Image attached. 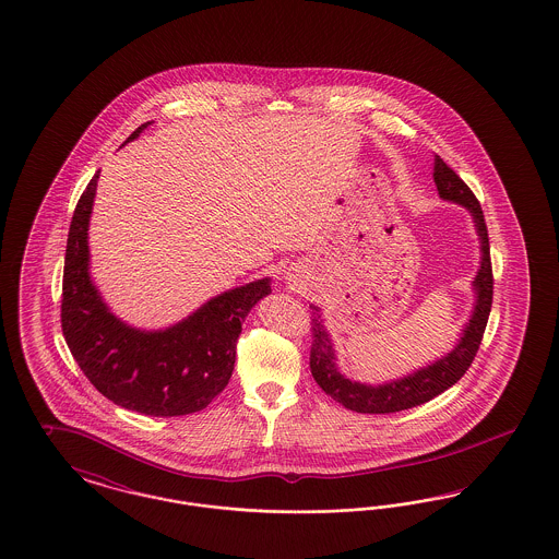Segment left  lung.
Returning a JSON list of instances; mask_svg holds the SVG:
<instances>
[{
  "label": "left lung",
  "instance_id": "1",
  "mask_svg": "<svg viewBox=\"0 0 559 559\" xmlns=\"http://www.w3.org/2000/svg\"><path fill=\"white\" fill-rule=\"evenodd\" d=\"M432 180L437 185L441 200L457 203L468 210L476 235H478V243H480V266L476 270L474 281H472L474 306H472L468 322L464 324L457 343L443 356L412 370L409 374H403L400 379L386 380L379 384L359 382V380L347 379L341 372L335 341L324 324L322 310L313 304L310 306L313 313V343L312 354H310L313 380L336 403H341L347 409H354L358 414L402 412V409L416 407L420 403L430 402L432 397L441 395L451 384H455L466 374L472 359L478 352V345L483 341V333L487 329L492 304V272L489 235H487V224H485L480 203L469 191L468 185L460 179L439 156H435Z\"/></svg>",
  "mask_w": 559,
  "mask_h": 559
}]
</instances>
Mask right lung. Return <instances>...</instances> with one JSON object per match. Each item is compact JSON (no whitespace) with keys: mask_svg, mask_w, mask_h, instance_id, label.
<instances>
[{"mask_svg":"<svg viewBox=\"0 0 559 559\" xmlns=\"http://www.w3.org/2000/svg\"><path fill=\"white\" fill-rule=\"evenodd\" d=\"M145 122L122 145L134 141ZM99 173L76 203L68 230L62 331L70 354L110 402L145 416H185L212 402L235 368L247 313L272 293L270 276L224 290L166 329H139L112 312L90 270V221Z\"/></svg>","mask_w":559,"mask_h":559,"instance_id":"right-lung-1","label":"right lung"}]
</instances>
